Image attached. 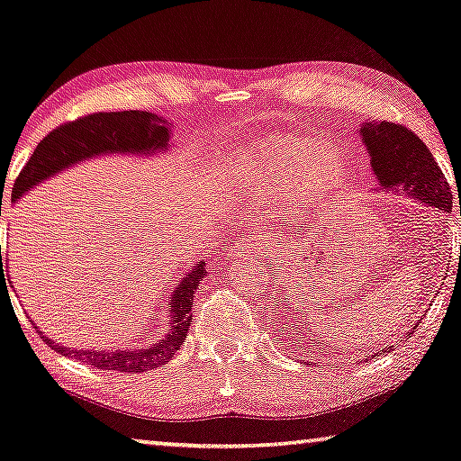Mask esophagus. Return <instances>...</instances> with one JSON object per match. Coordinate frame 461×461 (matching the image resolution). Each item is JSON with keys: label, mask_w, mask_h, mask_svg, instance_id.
Instances as JSON below:
<instances>
[{"label": "esophagus", "mask_w": 461, "mask_h": 461, "mask_svg": "<svg viewBox=\"0 0 461 461\" xmlns=\"http://www.w3.org/2000/svg\"><path fill=\"white\" fill-rule=\"evenodd\" d=\"M258 250H261V244L252 238L238 240V244L233 246V252H258Z\"/></svg>", "instance_id": "34e87169"}]
</instances>
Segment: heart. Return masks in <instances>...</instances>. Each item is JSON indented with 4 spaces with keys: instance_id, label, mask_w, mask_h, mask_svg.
<instances>
[{
    "instance_id": "1",
    "label": "heart",
    "mask_w": 461,
    "mask_h": 461,
    "mask_svg": "<svg viewBox=\"0 0 461 461\" xmlns=\"http://www.w3.org/2000/svg\"><path fill=\"white\" fill-rule=\"evenodd\" d=\"M347 173L345 154L332 141L298 133L276 135L250 157L244 177L263 203L286 190L290 203H311L339 184Z\"/></svg>"
}]
</instances>
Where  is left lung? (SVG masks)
<instances>
[{
	"label": "left lung",
	"instance_id": "8db88e82",
	"mask_svg": "<svg viewBox=\"0 0 461 461\" xmlns=\"http://www.w3.org/2000/svg\"><path fill=\"white\" fill-rule=\"evenodd\" d=\"M361 138L367 146L369 158H372L369 165L382 190L405 194L440 211L451 209V187L430 150L411 129L388 121L367 122L361 127ZM391 351L393 347H388L382 353Z\"/></svg>",
	"mask_w": 461,
	"mask_h": 461
}]
</instances>
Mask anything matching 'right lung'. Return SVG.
<instances>
[{
    "label": "right lung",
    "mask_w": 461,
    "mask_h": 461,
    "mask_svg": "<svg viewBox=\"0 0 461 461\" xmlns=\"http://www.w3.org/2000/svg\"><path fill=\"white\" fill-rule=\"evenodd\" d=\"M167 119L144 110H122V113H94L79 119L64 122L56 127L39 141L33 157L23 167L21 175L12 187V200L23 196L39 181L51 177L62 168L79 163V160L98 157L106 152L121 154H152L165 150L168 144ZM2 215V212H0ZM2 261V246H0ZM206 274L204 263L200 261L190 274L181 277L177 290L171 294L168 307V332L163 340L154 342L144 348H113V351H75V348L60 347L54 340L45 342L64 357H75L86 361L87 366L98 369H114V372L140 374L146 369H154L173 357L179 351V345L185 340L187 328L192 321L194 293L200 280Z\"/></svg>",
    "instance_id": "right-lung-1"
}]
</instances>
